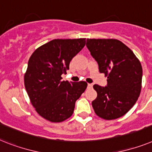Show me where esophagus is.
Instances as JSON below:
<instances>
[{
  "mask_svg": "<svg viewBox=\"0 0 152 152\" xmlns=\"http://www.w3.org/2000/svg\"><path fill=\"white\" fill-rule=\"evenodd\" d=\"M92 86H93V85H92V84H88V88H92Z\"/></svg>",
  "mask_w": 152,
  "mask_h": 152,
  "instance_id": "34e87169",
  "label": "esophagus"
}]
</instances>
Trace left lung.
<instances>
[{
  "mask_svg": "<svg viewBox=\"0 0 152 152\" xmlns=\"http://www.w3.org/2000/svg\"><path fill=\"white\" fill-rule=\"evenodd\" d=\"M86 46L107 77V86L94 85L97 97L91 105L104 120L120 118L136 103L141 90L142 67L129 47L115 39H87Z\"/></svg>",
  "mask_w": 152,
  "mask_h": 152,
  "instance_id": "8db88e82",
  "label": "left lung"
}]
</instances>
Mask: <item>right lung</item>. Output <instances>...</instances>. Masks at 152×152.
<instances>
[{"label": "right lung", "mask_w": 152, "mask_h": 152, "mask_svg": "<svg viewBox=\"0 0 152 152\" xmlns=\"http://www.w3.org/2000/svg\"><path fill=\"white\" fill-rule=\"evenodd\" d=\"M85 45V39L51 40L31 55L24 82L31 103L39 115L53 123L71 117L75 102L87 88L85 81H62L69 64Z\"/></svg>", "instance_id": "obj_1"}]
</instances>
